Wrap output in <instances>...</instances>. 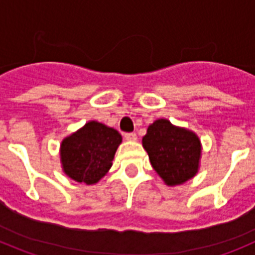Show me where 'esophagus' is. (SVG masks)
Here are the masks:
<instances>
[{"label":"esophagus","instance_id":"34e87169","mask_svg":"<svg viewBox=\"0 0 255 255\" xmlns=\"http://www.w3.org/2000/svg\"><path fill=\"white\" fill-rule=\"evenodd\" d=\"M136 135L134 134V132H128V134H125V140L128 141H135L136 140Z\"/></svg>","mask_w":255,"mask_h":255}]
</instances>
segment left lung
I'll use <instances>...</instances> for the list:
<instances>
[{"mask_svg":"<svg viewBox=\"0 0 255 255\" xmlns=\"http://www.w3.org/2000/svg\"><path fill=\"white\" fill-rule=\"evenodd\" d=\"M143 148L158 176L167 186H177L195 176L200 167L202 143L194 131L158 119L143 136Z\"/></svg>","mask_w":255,"mask_h":255,"instance_id":"1","label":"left lung"}]
</instances>
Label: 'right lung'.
<instances>
[{
  "mask_svg": "<svg viewBox=\"0 0 255 255\" xmlns=\"http://www.w3.org/2000/svg\"><path fill=\"white\" fill-rule=\"evenodd\" d=\"M121 141L123 136L116 129L98 121H88L61 141L62 171L74 181L94 185L110 171Z\"/></svg>",
  "mask_w": 255,
  "mask_h": 255,
  "instance_id": "obj_1",
  "label": "right lung"
}]
</instances>
